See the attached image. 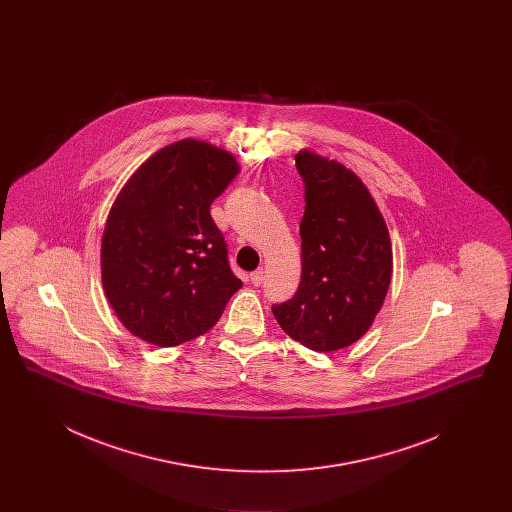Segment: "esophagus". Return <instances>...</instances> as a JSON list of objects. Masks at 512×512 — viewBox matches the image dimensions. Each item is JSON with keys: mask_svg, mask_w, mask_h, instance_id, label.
Masks as SVG:
<instances>
[{"mask_svg": "<svg viewBox=\"0 0 512 512\" xmlns=\"http://www.w3.org/2000/svg\"><path fill=\"white\" fill-rule=\"evenodd\" d=\"M249 280H251V284H253V286H261V284H263V280H265V272H263V268H257L255 272H251V274H249Z\"/></svg>", "mask_w": 512, "mask_h": 512, "instance_id": "obj_1", "label": "esophagus"}]
</instances>
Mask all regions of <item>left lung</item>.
Listing matches in <instances>:
<instances>
[{
  "label": "left lung",
  "mask_w": 512,
  "mask_h": 512,
  "mask_svg": "<svg viewBox=\"0 0 512 512\" xmlns=\"http://www.w3.org/2000/svg\"><path fill=\"white\" fill-rule=\"evenodd\" d=\"M305 184L301 282L274 303L282 330L313 351H336L370 328L390 288V234L355 172L311 151L295 155Z\"/></svg>",
  "instance_id": "left-lung-1"
}]
</instances>
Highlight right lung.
I'll return each mask as SVG.
<instances>
[{"label": "right lung", "instance_id": "right-lung-1", "mask_svg": "<svg viewBox=\"0 0 512 512\" xmlns=\"http://www.w3.org/2000/svg\"><path fill=\"white\" fill-rule=\"evenodd\" d=\"M205 142L163 147L126 182L107 217L101 280L122 324L159 347L209 332L242 288L211 203L238 176Z\"/></svg>", "mask_w": 512, "mask_h": 512}]
</instances>
